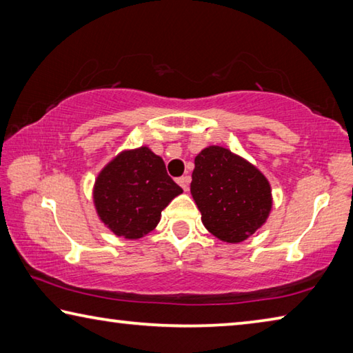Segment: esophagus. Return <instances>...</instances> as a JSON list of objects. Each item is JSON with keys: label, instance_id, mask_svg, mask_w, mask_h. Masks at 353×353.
<instances>
[{"label": "esophagus", "instance_id": "1", "mask_svg": "<svg viewBox=\"0 0 353 353\" xmlns=\"http://www.w3.org/2000/svg\"><path fill=\"white\" fill-rule=\"evenodd\" d=\"M176 183L180 184V186L184 189V190H188L189 189V183H190V176L189 175H184V176H180L176 180Z\"/></svg>", "mask_w": 353, "mask_h": 353}]
</instances>
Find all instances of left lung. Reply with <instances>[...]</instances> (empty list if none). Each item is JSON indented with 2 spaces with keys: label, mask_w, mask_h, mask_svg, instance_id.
<instances>
[{
  "label": "left lung",
  "mask_w": 353,
  "mask_h": 353,
  "mask_svg": "<svg viewBox=\"0 0 353 353\" xmlns=\"http://www.w3.org/2000/svg\"><path fill=\"white\" fill-rule=\"evenodd\" d=\"M190 194L206 230L226 243L251 237L273 208L271 186L263 173L220 145H209L195 157Z\"/></svg>",
  "instance_id": "1"
}]
</instances>
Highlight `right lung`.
<instances>
[{
	"mask_svg": "<svg viewBox=\"0 0 353 353\" xmlns=\"http://www.w3.org/2000/svg\"><path fill=\"white\" fill-rule=\"evenodd\" d=\"M181 192L167 175L163 158L142 145L121 152L99 172L92 200L111 232L138 240L157 228L161 211Z\"/></svg>",
	"mask_w": 353,
	"mask_h": 353,
	"instance_id": "right-lung-1",
	"label": "right lung"
}]
</instances>
